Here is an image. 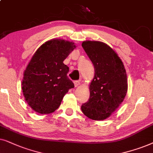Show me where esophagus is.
I'll return each instance as SVG.
<instances>
[{"label": "esophagus", "mask_w": 153, "mask_h": 153, "mask_svg": "<svg viewBox=\"0 0 153 153\" xmlns=\"http://www.w3.org/2000/svg\"><path fill=\"white\" fill-rule=\"evenodd\" d=\"M74 85H75V87H78L79 85H80V80H76V81H75V82H74Z\"/></svg>", "instance_id": "esophagus-1"}]
</instances>
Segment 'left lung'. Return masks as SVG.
<instances>
[{"label":"left lung","instance_id":"obj_1","mask_svg":"<svg viewBox=\"0 0 153 153\" xmlns=\"http://www.w3.org/2000/svg\"><path fill=\"white\" fill-rule=\"evenodd\" d=\"M82 46L94 66L89 85V101L81 110L94 120H103L119 107L127 92V78L124 64L117 53L100 41L82 42Z\"/></svg>","mask_w":153,"mask_h":153}]
</instances>
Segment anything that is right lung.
Listing matches in <instances>:
<instances>
[{"instance_id":"right-lung-1","label":"right lung","mask_w":153,"mask_h":153,"mask_svg":"<svg viewBox=\"0 0 153 153\" xmlns=\"http://www.w3.org/2000/svg\"><path fill=\"white\" fill-rule=\"evenodd\" d=\"M76 48L75 43L52 39L42 44L26 66L22 89L29 106L40 114H50L59 107L64 95L74 87L68 78L69 68L63 62Z\"/></svg>"}]
</instances>
